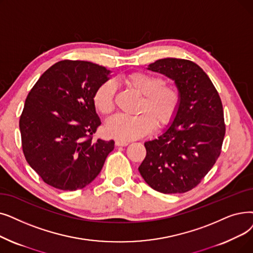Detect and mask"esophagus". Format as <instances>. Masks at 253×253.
I'll use <instances>...</instances> for the list:
<instances>
[{"mask_svg": "<svg viewBox=\"0 0 253 253\" xmlns=\"http://www.w3.org/2000/svg\"><path fill=\"white\" fill-rule=\"evenodd\" d=\"M115 144H116L117 147H125V146H127L129 144V142L126 141V140H119L118 139V140H116Z\"/></svg>", "mask_w": 253, "mask_h": 253, "instance_id": "34e87169", "label": "esophagus"}]
</instances>
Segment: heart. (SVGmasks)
<instances>
[{
  "label": "heart",
  "instance_id": "1",
  "mask_svg": "<svg viewBox=\"0 0 253 253\" xmlns=\"http://www.w3.org/2000/svg\"><path fill=\"white\" fill-rule=\"evenodd\" d=\"M123 84L141 96L135 116H115L104 125L105 133L121 140H132L150 133L155 128L169 126L177 116L181 93L174 84L164 83L158 75L142 71L132 72L123 79ZM116 86L107 81L97 87L93 104L98 113L107 116L115 108Z\"/></svg>",
  "mask_w": 253,
  "mask_h": 253
}]
</instances>
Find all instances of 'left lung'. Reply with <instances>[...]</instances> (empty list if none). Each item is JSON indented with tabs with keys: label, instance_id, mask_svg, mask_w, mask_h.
<instances>
[{
	"label": "left lung",
	"instance_id": "1",
	"mask_svg": "<svg viewBox=\"0 0 253 253\" xmlns=\"http://www.w3.org/2000/svg\"><path fill=\"white\" fill-rule=\"evenodd\" d=\"M148 69L174 81L181 103L166 132L145 142L146 158L138 170L154 190L164 194L187 192L201 183L220 156L225 135L220 96L192 61L161 59Z\"/></svg>",
	"mask_w": 253,
	"mask_h": 253
}]
</instances>
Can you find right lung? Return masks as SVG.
Returning a JSON list of instances; mask_svg holds the SVG:
<instances>
[{"label":"right lung","mask_w":253,"mask_h":253,"mask_svg":"<svg viewBox=\"0 0 253 253\" xmlns=\"http://www.w3.org/2000/svg\"><path fill=\"white\" fill-rule=\"evenodd\" d=\"M109 70L86 61L64 60L32 87L19 119L21 147L30 167L52 187L75 191L102 169L114 140L94 139L101 125L93 95Z\"/></svg>","instance_id":"obj_1"}]
</instances>
